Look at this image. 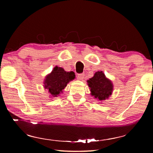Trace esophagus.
I'll use <instances>...</instances> for the list:
<instances>
[{"label":"esophagus","mask_w":153,"mask_h":153,"mask_svg":"<svg viewBox=\"0 0 153 153\" xmlns=\"http://www.w3.org/2000/svg\"><path fill=\"white\" fill-rule=\"evenodd\" d=\"M84 76H85L84 74H80L77 75V77H78V79L79 80H82L83 79H84Z\"/></svg>","instance_id":"1"}]
</instances>
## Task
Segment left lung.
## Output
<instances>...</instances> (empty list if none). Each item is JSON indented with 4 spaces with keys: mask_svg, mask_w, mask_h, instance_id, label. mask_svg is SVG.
<instances>
[{
    "mask_svg": "<svg viewBox=\"0 0 153 153\" xmlns=\"http://www.w3.org/2000/svg\"><path fill=\"white\" fill-rule=\"evenodd\" d=\"M91 95L98 101L102 102L108 99L112 94L113 84L111 80L105 76L102 71H97L94 76L87 80Z\"/></svg>",
    "mask_w": 153,
    "mask_h": 153,
    "instance_id": "obj_1",
    "label": "left lung"
}]
</instances>
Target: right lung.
Instances as JSON below:
<instances>
[{
    "instance_id": "add662e5",
    "label": "right lung",
    "mask_w": 153,
    "mask_h": 153,
    "mask_svg": "<svg viewBox=\"0 0 153 153\" xmlns=\"http://www.w3.org/2000/svg\"><path fill=\"white\" fill-rule=\"evenodd\" d=\"M74 71H66L63 68L56 66L50 74L45 77L44 88L48 90L51 98L57 97L67 86L68 83L75 79ZM51 98V97H50Z\"/></svg>"
}]
</instances>
